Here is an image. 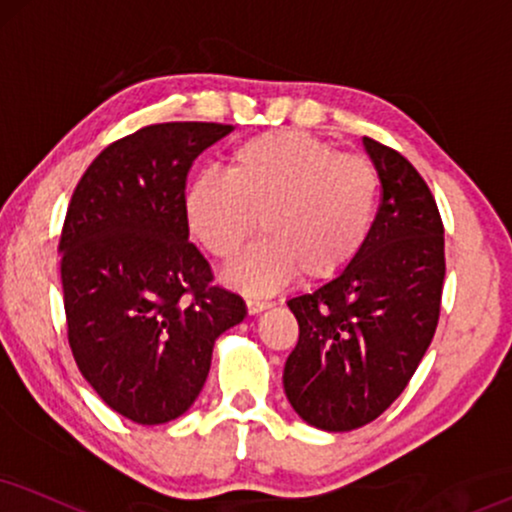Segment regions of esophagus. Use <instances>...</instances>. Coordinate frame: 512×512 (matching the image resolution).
Returning a JSON list of instances; mask_svg holds the SVG:
<instances>
[{
  "label": "esophagus",
  "mask_w": 512,
  "mask_h": 512,
  "mask_svg": "<svg viewBox=\"0 0 512 512\" xmlns=\"http://www.w3.org/2000/svg\"><path fill=\"white\" fill-rule=\"evenodd\" d=\"M270 304L268 301H258V299H246V311H249V315H258L261 311H266Z\"/></svg>",
  "instance_id": "34e87169"
}]
</instances>
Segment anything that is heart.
Instances as JSON below:
<instances>
[{
  "label": "heart",
  "mask_w": 512,
  "mask_h": 512,
  "mask_svg": "<svg viewBox=\"0 0 512 512\" xmlns=\"http://www.w3.org/2000/svg\"><path fill=\"white\" fill-rule=\"evenodd\" d=\"M380 175L301 130H270L235 147L223 175H199L185 194L197 242L232 261L258 230L263 239L225 273L244 294H270L296 275L320 285L356 261L375 223Z\"/></svg>",
  "instance_id": "b5f03b06"
}]
</instances>
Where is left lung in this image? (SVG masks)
I'll list each match as a JSON object with an SVG mask.
<instances>
[{"label":"left lung","mask_w":512,"mask_h":512,"mask_svg":"<svg viewBox=\"0 0 512 512\" xmlns=\"http://www.w3.org/2000/svg\"><path fill=\"white\" fill-rule=\"evenodd\" d=\"M382 197L370 237L342 275L287 301L299 342L285 394L308 425L349 432L399 399L430 346L444 289V223L406 156L363 137Z\"/></svg>","instance_id":"8db88e82"}]
</instances>
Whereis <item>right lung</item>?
<instances>
[{
	"instance_id": "1",
	"label": "right lung",
	"mask_w": 512,
	"mask_h": 512,
	"mask_svg": "<svg viewBox=\"0 0 512 512\" xmlns=\"http://www.w3.org/2000/svg\"><path fill=\"white\" fill-rule=\"evenodd\" d=\"M235 128L156 123L90 163L59 239L68 344L92 389L140 425L175 420L204 387L216 339L242 323L235 292L213 285L189 242L192 163Z\"/></svg>"
}]
</instances>
